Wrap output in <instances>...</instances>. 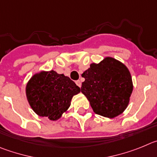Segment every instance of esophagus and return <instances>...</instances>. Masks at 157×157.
Segmentation results:
<instances>
[{
  "label": "esophagus",
  "mask_w": 157,
  "mask_h": 157,
  "mask_svg": "<svg viewBox=\"0 0 157 157\" xmlns=\"http://www.w3.org/2000/svg\"><path fill=\"white\" fill-rule=\"evenodd\" d=\"M76 84H77V85L79 87H81V82H80V80H77V81H76Z\"/></svg>",
  "instance_id": "1"
}]
</instances>
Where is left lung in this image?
Here are the masks:
<instances>
[{
    "label": "left lung",
    "mask_w": 157,
    "mask_h": 157,
    "mask_svg": "<svg viewBox=\"0 0 157 157\" xmlns=\"http://www.w3.org/2000/svg\"><path fill=\"white\" fill-rule=\"evenodd\" d=\"M81 76L85 79L82 83L81 92L96 114L113 118L126 109L133 83L125 65L113 58L106 57L98 64L91 63Z\"/></svg>",
    "instance_id": "left-lung-1"
}]
</instances>
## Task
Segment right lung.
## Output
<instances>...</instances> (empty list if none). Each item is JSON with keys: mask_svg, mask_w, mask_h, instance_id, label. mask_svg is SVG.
I'll return each mask as SVG.
<instances>
[{"mask_svg": "<svg viewBox=\"0 0 157 157\" xmlns=\"http://www.w3.org/2000/svg\"><path fill=\"white\" fill-rule=\"evenodd\" d=\"M80 88L70 77L54 70L41 71L31 77L26 87L28 102L40 117L57 121L66 113Z\"/></svg>", "mask_w": 157, "mask_h": 157, "instance_id": "add662e5", "label": "right lung"}]
</instances>
